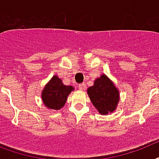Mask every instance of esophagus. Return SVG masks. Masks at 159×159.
I'll return each instance as SVG.
<instances>
[{"label": "esophagus", "instance_id": "1", "mask_svg": "<svg viewBox=\"0 0 159 159\" xmlns=\"http://www.w3.org/2000/svg\"><path fill=\"white\" fill-rule=\"evenodd\" d=\"M79 89H80V90H84L86 89V85H85V84H79Z\"/></svg>", "mask_w": 159, "mask_h": 159}]
</instances>
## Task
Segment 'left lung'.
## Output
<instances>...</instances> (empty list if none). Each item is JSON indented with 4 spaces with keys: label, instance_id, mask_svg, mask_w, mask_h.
<instances>
[{
    "label": "left lung",
    "instance_id": "obj_1",
    "mask_svg": "<svg viewBox=\"0 0 159 159\" xmlns=\"http://www.w3.org/2000/svg\"><path fill=\"white\" fill-rule=\"evenodd\" d=\"M92 104L101 114H107L116 109L119 91L106 75H101L87 90Z\"/></svg>",
    "mask_w": 159,
    "mask_h": 159
}]
</instances>
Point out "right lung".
<instances>
[{
  "mask_svg": "<svg viewBox=\"0 0 159 159\" xmlns=\"http://www.w3.org/2000/svg\"><path fill=\"white\" fill-rule=\"evenodd\" d=\"M74 89L72 86L65 85L57 76H53L42 91V99L48 109H61L66 102V99Z\"/></svg>",
  "mask_w": 159,
  "mask_h": 159,
  "instance_id": "1",
  "label": "right lung"
}]
</instances>
